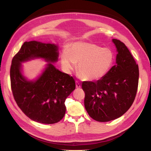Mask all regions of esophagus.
<instances>
[{"mask_svg": "<svg viewBox=\"0 0 151 151\" xmlns=\"http://www.w3.org/2000/svg\"><path fill=\"white\" fill-rule=\"evenodd\" d=\"M76 88L79 89L81 88V85L78 81H76Z\"/></svg>", "mask_w": 151, "mask_h": 151, "instance_id": "1", "label": "esophagus"}]
</instances>
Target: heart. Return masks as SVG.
Wrapping results in <instances>:
<instances>
[{
    "mask_svg": "<svg viewBox=\"0 0 151 151\" xmlns=\"http://www.w3.org/2000/svg\"><path fill=\"white\" fill-rule=\"evenodd\" d=\"M60 58L63 70L67 74L74 70L79 63L78 69L83 79L98 81L108 74L113 64L115 55L109 48L79 42L63 48Z\"/></svg>",
    "mask_w": 151,
    "mask_h": 151,
    "instance_id": "b5f03b06",
    "label": "heart"
}]
</instances>
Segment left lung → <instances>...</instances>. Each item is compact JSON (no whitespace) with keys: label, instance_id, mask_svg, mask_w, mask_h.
Here are the masks:
<instances>
[{"label":"left lung","instance_id":"obj_1","mask_svg":"<svg viewBox=\"0 0 151 151\" xmlns=\"http://www.w3.org/2000/svg\"><path fill=\"white\" fill-rule=\"evenodd\" d=\"M112 42L117 52L116 65L101 79L82 83L86 111L93 119L101 122L115 120L126 113L138 88V65L124 43L116 39Z\"/></svg>","mask_w":151,"mask_h":151}]
</instances>
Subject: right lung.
<instances>
[{
	"label": "right lung",
	"instance_id": "1",
	"mask_svg": "<svg viewBox=\"0 0 151 151\" xmlns=\"http://www.w3.org/2000/svg\"><path fill=\"white\" fill-rule=\"evenodd\" d=\"M58 47L54 43L26 42L13 57L10 70L12 94L18 106L35 122L53 124L65 115L67 98L76 88L74 78L53 65ZM42 58L47 62L36 79L28 80L22 73V63Z\"/></svg>",
	"mask_w": 151,
	"mask_h": 151
}]
</instances>
